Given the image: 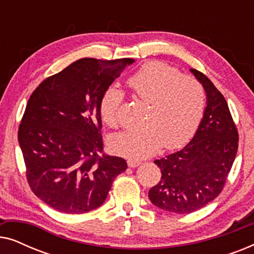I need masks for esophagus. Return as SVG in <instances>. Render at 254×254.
<instances>
[{"label":"esophagus","mask_w":254,"mask_h":254,"mask_svg":"<svg viewBox=\"0 0 254 254\" xmlns=\"http://www.w3.org/2000/svg\"><path fill=\"white\" fill-rule=\"evenodd\" d=\"M127 163H128V166H129V168H136V166L141 165L142 161H140V159H128Z\"/></svg>","instance_id":"obj_1"}]
</instances>
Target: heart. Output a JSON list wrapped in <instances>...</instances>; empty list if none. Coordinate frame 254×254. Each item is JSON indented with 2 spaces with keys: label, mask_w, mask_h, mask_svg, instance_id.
Returning a JSON list of instances; mask_svg holds the SVG:
<instances>
[{
  "label": "heart",
  "mask_w": 254,
  "mask_h": 254,
  "mask_svg": "<svg viewBox=\"0 0 254 254\" xmlns=\"http://www.w3.org/2000/svg\"><path fill=\"white\" fill-rule=\"evenodd\" d=\"M136 98L149 103L145 123L136 129L124 130L111 140L113 150L130 158L154 155L164 144L175 149L185 144L199 127L206 107V92L195 77L183 75L177 68L151 61L127 81ZM123 93L111 86L100 100V114L107 126L119 125Z\"/></svg>",
  "instance_id": "obj_1"
}]
</instances>
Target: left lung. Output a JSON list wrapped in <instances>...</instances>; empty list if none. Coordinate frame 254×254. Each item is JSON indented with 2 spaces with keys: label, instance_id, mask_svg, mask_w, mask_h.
Wrapping results in <instances>:
<instances>
[{
  "label": "left lung",
  "instance_id": "8db88e82",
  "mask_svg": "<svg viewBox=\"0 0 254 254\" xmlns=\"http://www.w3.org/2000/svg\"><path fill=\"white\" fill-rule=\"evenodd\" d=\"M207 96L203 118L190 143L155 164L162 172L149 190L156 207L177 214H190L213 201L222 192L238 149V131L227 100L209 78L190 69Z\"/></svg>",
  "mask_w": 254,
  "mask_h": 254
}]
</instances>
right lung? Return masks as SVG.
I'll use <instances>...</instances> for the list:
<instances>
[{
	"mask_svg": "<svg viewBox=\"0 0 254 254\" xmlns=\"http://www.w3.org/2000/svg\"><path fill=\"white\" fill-rule=\"evenodd\" d=\"M133 62L81 59L44 79L31 95L19 125V147L31 190L54 209H96L127 169L124 158L103 154L100 100Z\"/></svg>",
	"mask_w": 254,
	"mask_h": 254,
	"instance_id": "obj_1",
	"label": "right lung"
}]
</instances>
